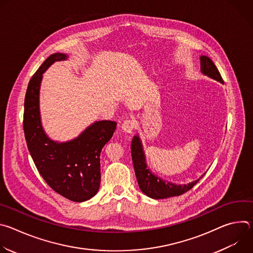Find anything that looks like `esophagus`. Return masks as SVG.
<instances>
[{
  "instance_id": "1",
  "label": "esophagus",
  "mask_w": 253,
  "mask_h": 253,
  "mask_svg": "<svg viewBox=\"0 0 253 253\" xmlns=\"http://www.w3.org/2000/svg\"><path fill=\"white\" fill-rule=\"evenodd\" d=\"M135 128V122L133 120H126L124 121V123L122 124V130L125 132V133H128V134H131L133 132Z\"/></svg>"
}]
</instances>
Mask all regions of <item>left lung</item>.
Returning <instances> with one entry per match:
<instances>
[{
	"mask_svg": "<svg viewBox=\"0 0 253 253\" xmlns=\"http://www.w3.org/2000/svg\"><path fill=\"white\" fill-rule=\"evenodd\" d=\"M200 66L202 74L222 84L224 83L218 69L216 68L209 57L204 55L200 56ZM131 155L139 188L144 194H146L148 197L153 199H165L173 196L182 195L183 193L190 190L205 174L204 173L201 175V177L195 180V181L187 184H175L159 178L157 175L151 172L147 166L145 153H144L142 142L138 135H135L132 139Z\"/></svg>",
	"mask_w": 253,
	"mask_h": 253,
	"instance_id": "left-lung-1",
	"label": "left lung"
}]
</instances>
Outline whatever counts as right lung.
<instances>
[{"mask_svg":"<svg viewBox=\"0 0 253 253\" xmlns=\"http://www.w3.org/2000/svg\"><path fill=\"white\" fill-rule=\"evenodd\" d=\"M67 59L64 53L52 54L31 78L25 97L23 127L30 154L47 184L71 201L83 202L99 190L101 151L112 138L117 123L96 121L67 142L49 138L41 122V82L44 72L52 64Z\"/></svg>","mask_w":253,"mask_h":253,"instance_id":"right-lung-1","label":"right lung"}]
</instances>
